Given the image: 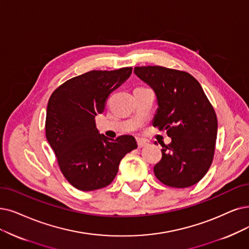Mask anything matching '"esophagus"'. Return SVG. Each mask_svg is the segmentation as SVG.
Returning <instances> with one entry per match:
<instances>
[{"mask_svg": "<svg viewBox=\"0 0 249 249\" xmlns=\"http://www.w3.org/2000/svg\"><path fill=\"white\" fill-rule=\"evenodd\" d=\"M137 144H138V147H139V148H142V147L146 146L148 143H147L146 140H143V139L137 138Z\"/></svg>", "mask_w": 249, "mask_h": 249, "instance_id": "1", "label": "esophagus"}]
</instances>
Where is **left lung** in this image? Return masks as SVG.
Segmentation results:
<instances>
[{
  "instance_id": "obj_1",
  "label": "left lung",
  "mask_w": 249,
  "mask_h": 249,
  "mask_svg": "<svg viewBox=\"0 0 249 249\" xmlns=\"http://www.w3.org/2000/svg\"><path fill=\"white\" fill-rule=\"evenodd\" d=\"M134 72L156 94L153 126L172 138L171 144H161L156 178L168 187L195 185L213 160L217 119L212 103L197 79L186 71L154 65L136 66Z\"/></svg>"
}]
</instances>
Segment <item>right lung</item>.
<instances>
[{"label": "right lung", "mask_w": 249, "mask_h": 249, "mask_svg": "<svg viewBox=\"0 0 249 249\" xmlns=\"http://www.w3.org/2000/svg\"><path fill=\"white\" fill-rule=\"evenodd\" d=\"M132 69L91 71L74 76L49 99L47 140L61 173L78 190L93 191L111 184L123 157L138 147L133 136L108 139L98 133L95 124L109 95L130 77Z\"/></svg>", "instance_id": "1"}]
</instances>
